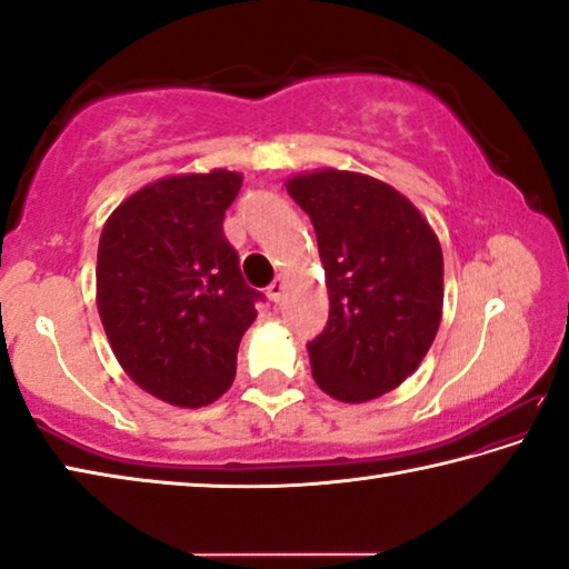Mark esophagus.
Wrapping results in <instances>:
<instances>
[{"label": "esophagus", "instance_id": "1", "mask_svg": "<svg viewBox=\"0 0 569 569\" xmlns=\"http://www.w3.org/2000/svg\"><path fill=\"white\" fill-rule=\"evenodd\" d=\"M283 288H286V283H283V278H276V281L268 286V298H271V301H281L283 298Z\"/></svg>", "mask_w": 569, "mask_h": 569}]
</instances>
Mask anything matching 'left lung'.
<instances>
[{
    "instance_id": "left-lung-1",
    "label": "left lung",
    "mask_w": 569,
    "mask_h": 569,
    "mask_svg": "<svg viewBox=\"0 0 569 569\" xmlns=\"http://www.w3.org/2000/svg\"><path fill=\"white\" fill-rule=\"evenodd\" d=\"M286 190L311 218L329 288V323L308 343L313 379L346 403L377 399L417 371L439 331V238L409 198L361 172H303Z\"/></svg>"
}]
</instances>
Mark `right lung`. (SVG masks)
<instances>
[{"instance_id": "add662e5", "label": "right lung", "mask_w": 569, "mask_h": 569, "mask_svg": "<svg viewBox=\"0 0 569 569\" xmlns=\"http://www.w3.org/2000/svg\"><path fill=\"white\" fill-rule=\"evenodd\" d=\"M243 176H172L114 208L98 248V311L124 373L160 401L198 409L236 379L238 343L256 321L223 233Z\"/></svg>"}]
</instances>
